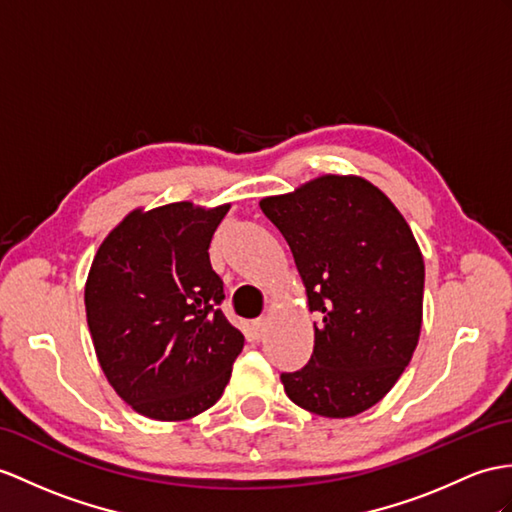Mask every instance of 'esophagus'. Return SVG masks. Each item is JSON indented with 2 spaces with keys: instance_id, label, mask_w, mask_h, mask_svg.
I'll return each mask as SVG.
<instances>
[{
  "instance_id": "esophagus-1",
  "label": "esophagus",
  "mask_w": 512,
  "mask_h": 512,
  "mask_svg": "<svg viewBox=\"0 0 512 512\" xmlns=\"http://www.w3.org/2000/svg\"><path fill=\"white\" fill-rule=\"evenodd\" d=\"M267 326H269V321H267V319H258V321H254L252 332H254L256 339H263L265 332H267Z\"/></svg>"
}]
</instances>
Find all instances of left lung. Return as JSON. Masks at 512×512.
Here are the masks:
<instances>
[{"label": "left lung", "instance_id": "1", "mask_svg": "<svg viewBox=\"0 0 512 512\" xmlns=\"http://www.w3.org/2000/svg\"><path fill=\"white\" fill-rule=\"evenodd\" d=\"M289 243L321 315L308 365L280 380L289 400L345 419L378 404L400 380L423 319L421 249L404 215L376 184L326 173L293 193L260 199Z\"/></svg>", "mask_w": 512, "mask_h": 512}]
</instances>
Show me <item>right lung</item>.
I'll use <instances>...</instances> for the list:
<instances>
[{
  "instance_id": "add662e5",
  "label": "right lung",
  "mask_w": 512,
  "mask_h": 512,
  "mask_svg": "<svg viewBox=\"0 0 512 512\" xmlns=\"http://www.w3.org/2000/svg\"><path fill=\"white\" fill-rule=\"evenodd\" d=\"M230 204L134 208L108 232L84 286L106 380L136 413L184 421L213 406L245 336L221 313L210 239Z\"/></svg>"
}]
</instances>
